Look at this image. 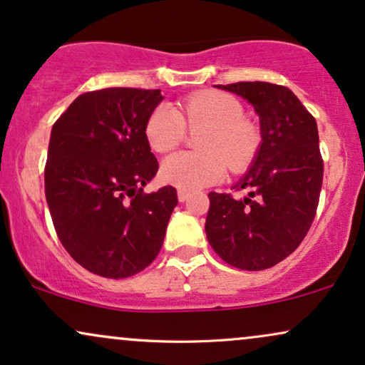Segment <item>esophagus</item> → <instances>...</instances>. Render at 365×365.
<instances>
[{
  "label": "esophagus",
  "instance_id": "1",
  "mask_svg": "<svg viewBox=\"0 0 365 365\" xmlns=\"http://www.w3.org/2000/svg\"><path fill=\"white\" fill-rule=\"evenodd\" d=\"M188 195H190V192H187L185 188H178V200H180V202L187 200Z\"/></svg>",
  "mask_w": 365,
  "mask_h": 365
}]
</instances>
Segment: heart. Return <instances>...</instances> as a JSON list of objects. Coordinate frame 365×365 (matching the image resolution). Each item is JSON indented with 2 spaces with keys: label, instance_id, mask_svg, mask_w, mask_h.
<instances>
[{
  "label": "heart",
  "instance_id": "1",
  "mask_svg": "<svg viewBox=\"0 0 365 365\" xmlns=\"http://www.w3.org/2000/svg\"><path fill=\"white\" fill-rule=\"evenodd\" d=\"M202 128L199 153H177L161 165V178L171 185L195 190L225 177L226 168L244 170L261 142L259 130L244 118V108L223 92H197L180 103L178 110L159 104L145 121V140L156 153H170L185 137V130Z\"/></svg>",
  "mask_w": 365,
  "mask_h": 365
}]
</instances>
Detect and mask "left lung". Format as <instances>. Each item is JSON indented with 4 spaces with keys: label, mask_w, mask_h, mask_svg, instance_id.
Returning <instances> with one entry per match:
<instances>
[{
    "label": "left lung",
    "mask_w": 365,
    "mask_h": 365,
    "mask_svg": "<svg viewBox=\"0 0 365 365\" xmlns=\"http://www.w3.org/2000/svg\"><path fill=\"white\" fill-rule=\"evenodd\" d=\"M242 96L261 121V148L235 190L209 194V245L230 266L245 271L273 267L307 235L322 185L316 118L293 92L269 82L216 86Z\"/></svg>",
    "instance_id": "left-lung-1"
}]
</instances>
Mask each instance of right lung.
<instances>
[{
	"instance_id": "add662e5",
	"label": "right lung",
	"mask_w": 365,
	"mask_h": 365,
	"mask_svg": "<svg viewBox=\"0 0 365 365\" xmlns=\"http://www.w3.org/2000/svg\"><path fill=\"white\" fill-rule=\"evenodd\" d=\"M159 89L83 92L54 121L44 192L63 247L91 273L128 278L156 259L178 204L177 188L145 194L158 159L145 121Z\"/></svg>"
}]
</instances>
